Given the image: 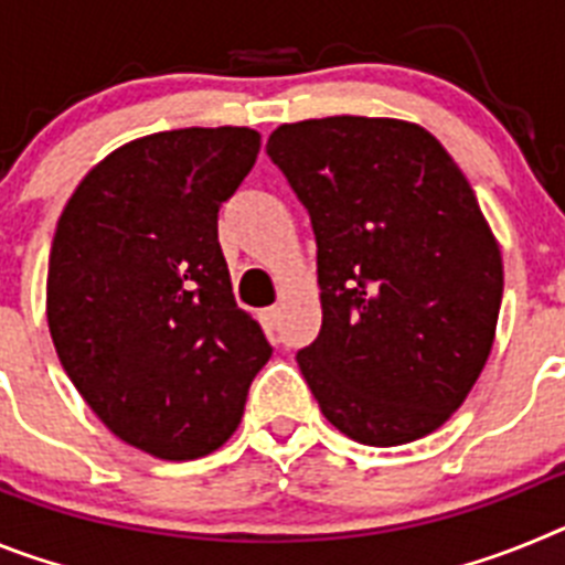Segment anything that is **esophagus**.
Instances as JSON below:
<instances>
[{"label": "esophagus", "mask_w": 565, "mask_h": 565, "mask_svg": "<svg viewBox=\"0 0 565 565\" xmlns=\"http://www.w3.org/2000/svg\"><path fill=\"white\" fill-rule=\"evenodd\" d=\"M279 317H282V308H279V306H271V308H266V311H263V322H266V328H277Z\"/></svg>", "instance_id": "esophagus-1"}]
</instances>
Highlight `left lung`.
Returning a JSON list of instances; mask_svg holds the SVG:
<instances>
[{"label":"left lung","instance_id":"obj_1","mask_svg":"<svg viewBox=\"0 0 565 565\" xmlns=\"http://www.w3.org/2000/svg\"><path fill=\"white\" fill-rule=\"evenodd\" d=\"M266 152L317 234L322 328L297 362L322 416L371 447L438 430L481 376L503 297L469 181L396 118L282 124Z\"/></svg>","mask_w":565,"mask_h":565}]
</instances>
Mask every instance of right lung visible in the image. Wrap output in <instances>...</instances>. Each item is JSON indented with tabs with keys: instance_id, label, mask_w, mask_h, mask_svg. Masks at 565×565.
<instances>
[{
	"instance_id": "obj_1",
	"label": "right lung",
	"mask_w": 565,
	"mask_h": 565,
	"mask_svg": "<svg viewBox=\"0 0 565 565\" xmlns=\"http://www.w3.org/2000/svg\"><path fill=\"white\" fill-rule=\"evenodd\" d=\"M257 152L248 127L147 135L89 169L58 217L47 326L62 367L109 433L163 461L223 447L271 359L217 243Z\"/></svg>"
}]
</instances>
